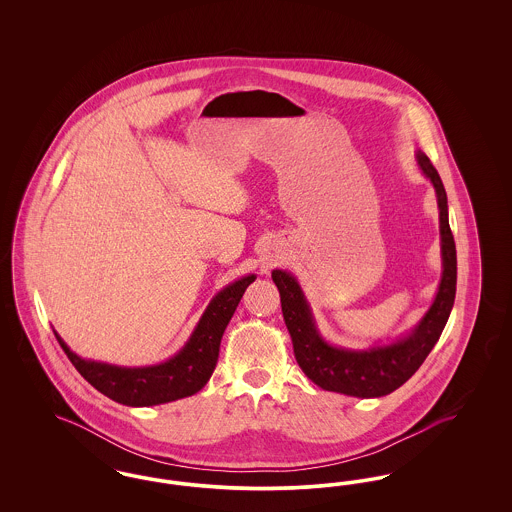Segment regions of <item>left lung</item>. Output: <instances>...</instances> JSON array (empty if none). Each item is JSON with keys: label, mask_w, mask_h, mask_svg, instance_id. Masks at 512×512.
<instances>
[{"label": "left lung", "mask_w": 512, "mask_h": 512, "mask_svg": "<svg viewBox=\"0 0 512 512\" xmlns=\"http://www.w3.org/2000/svg\"><path fill=\"white\" fill-rule=\"evenodd\" d=\"M416 163L436 188L443 272L432 307L405 338L391 345L363 351L330 345L318 334L309 303L297 280L286 270H272V280L280 292L282 315L292 336L297 365L322 390L366 399L382 397L397 390L426 361L451 315L457 292V249L449 228L447 194L436 167L430 163L426 153L418 151Z\"/></svg>", "instance_id": "1"}]
</instances>
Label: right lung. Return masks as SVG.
Instances as JSON below:
<instances>
[{
    "label": "right lung",
    "mask_w": 512,
    "mask_h": 512,
    "mask_svg": "<svg viewBox=\"0 0 512 512\" xmlns=\"http://www.w3.org/2000/svg\"><path fill=\"white\" fill-rule=\"evenodd\" d=\"M253 280L255 276L249 274L220 290L197 322L190 340L174 357L161 365L126 368L86 361L73 353L57 332L55 338L71 359L74 368L84 376V380H88L109 399L128 407H151L176 401L194 395L209 382L219 361L222 334L245 288Z\"/></svg>",
    "instance_id": "right-lung-1"
}]
</instances>
